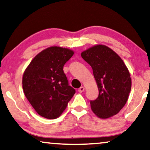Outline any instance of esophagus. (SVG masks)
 Returning <instances> with one entry per match:
<instances>
[{
	"label": "esophagus",
	"mask_w": 150,
	"mask_h": 150,
	"mask_svg": "<svg viewBox=\"0 0 150 150\" xmlns=\"http://www.w3.org/2000/svg\"><path fill=\"white\" fill-rule=\"evenodd\" d=\"M84 90H85V88H84V87H83V86L80 87V88L78 89V91H79V93H82Z\"/></svg>",
	"instance_id": "34e87169"
}]
</instances>
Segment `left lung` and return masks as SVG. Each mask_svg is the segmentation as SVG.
<instances>
[{
    "mask_svg": "<svg viewBox=\"0 0 150 150\" xmlns=\"http://www.w3.org/2000/svg\"><path fill=\"white\" fill-rule=\"evenodd\" d=\"M81 56L91 67L99 95L90 102L93 112L100 118L113 117L127 103L131 89L130 73L123 61L109 47L97 44Z\"/></svg>",
    "mask_w": 150,
    "mask_h": 150,
    "instance_id": "8db88e82",
    "label": "left lung"
}]
</instances>
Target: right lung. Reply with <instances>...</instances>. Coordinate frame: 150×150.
Here are the masks:
<instances>
[{
	"instance_id": "1",
	"label": "right lung",
	"mask_w": 150,
	"mask_h": 150,
	"mask_svg": "<svg viewBox=\"0 0 150 150\" xmlns=\"http://www.w3.org/2000/svg\"><path fill=\"white\" fill-rule=\"evenodd\" d=\"M74 51L50 46L35 56L23 75L25 97L39 115L55 119L62 115L75 90L69 86L63 66Z\"/></svg>"
}]
</instances>
